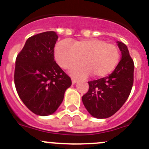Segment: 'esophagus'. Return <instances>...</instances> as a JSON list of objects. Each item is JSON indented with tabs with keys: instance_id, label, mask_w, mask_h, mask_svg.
Returning <instances> with one entry per match:
<instances>
[{
	"instance_id": "obj_1",
	"label": "esophagus",
	"mask_w": 149,
	"mask_h": 149,
	"mask_svg": "<svg viewBox=\"0 0 149 149\" xmlns=\"http://www.w3.org/2000/svg\"><path fill=\"white\" fill-rule=\"evenodd\" d=\"M78 81V80L77 79H75V78H72V84H75V83H77Z\"/></svg>"
}]
</instances>
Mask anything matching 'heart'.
I'll return each mask as SVG.
<instances>
[{
    "label": "heart",
    "mask_w": 149,
    "mask_h": 149,
    "mask_svg": "<svg viewBox=\"0 0 149 149\" xmlns=\"http://www.w3.org/2000/svg\"><path fill=\"white\" fill-rule=\"evenodd\" d=\"M55 57L64 69H70L81 61L83 64L74 66L72 74L85 77L92 74L101 78L109 74L119 61V51L116 45L98 38L83 39L75 41L73 45L67 40L57 43Z\"/></svg>",
    "instance_id": "b5f03b06"
}]
</instances>
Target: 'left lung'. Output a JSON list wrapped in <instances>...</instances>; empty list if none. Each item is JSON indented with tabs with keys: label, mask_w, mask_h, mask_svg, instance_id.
<instances>
[{
	"label": "left lung",
	"mask_w": 149,
	"mask_h": 149,
	"mask_svg": "<svg viewBox=\"0 0 149 149\" xmlns=\"http://www.w3.org/2000/svg\"><path fill=\"white\" fill-rule=\"evenodd\" d=\"M121 59L108 77L88 81L89 90L82 97L88 112L97 119H106L123 106L134 83V61L124 43L118 41Z\"/></svg>",
	"instance_id": "8db88e82"
}]
</instances>
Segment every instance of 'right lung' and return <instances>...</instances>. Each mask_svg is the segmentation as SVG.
<instances>
[{"label": "right lung", "instance_id": "1", "mask_svg": "<svg viewBox=\"0 0 149 149\" xmlns=\"http://www.w3.org/2000/svg\"><path fill=\"white\" fill-rule=\"evenodd\" d=\"M58 39L54 31H47L27 40L15 61L14 81L25 105L39 116L55 112L63 101L72 81L54 59Z\"/></svg>", "mask_w": 149, "mask_h": 149}]
</instances>
